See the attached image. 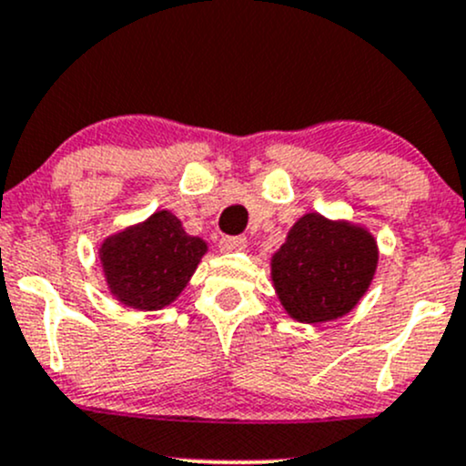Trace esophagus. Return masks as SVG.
Here are the masks:
<instances>
[{
	"instance_id": "obj_1",
	"label": "esophagus",
	"mask_w": 466,
	"mask_h": 466,
	"mask_svg": "<svg viewBox=\"0 0 466 466\" xmlns=\"http://www.w3.org/2000/svg\"><path fill=\"white\" fill-rule=\"evenodd\" d=\"M247 244L248 242L244 235H222L219 238V251H244Z\"/></svg>"
}]
</instances>
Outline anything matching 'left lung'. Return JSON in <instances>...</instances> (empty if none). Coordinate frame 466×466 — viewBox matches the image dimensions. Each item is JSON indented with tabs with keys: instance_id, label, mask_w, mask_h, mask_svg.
Wrapping results in <instances>:
<instances>
[{
	"instance_id": "obj_1",
	"label": "left lung",
	"mask_w": 466,
	"mask_h": 466,
	"mask_svg": "<svg viewBox=\"0 0 466 466\" xmlns=\"http://www.w3.org/2000/svg\"><path fill=\"white\" fill-rule=\"evenodd\" d=\"M378 247L362 228L309 213L273 255V284L299 322H329L358 304L371 284Z\"/></svg>"
}]
</instances>
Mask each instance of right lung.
<instances>
[{
	"label": "right lung",
	"mask_w": 466,
	"mask_h": 466,
	"mask_svg": "<svg viewBox=\"0 0 466 466\" xmlns=\"http://www.w3.org/2000/svg\"><path fill=\"white\" fill-rule=\"evenodd\" d=\"M207 244L184 233L173 213L159 211L139 227L115 235L102 247L111 291L128 307L157 311L187 287Z\"/></svg>",
	"instance_id": "right-lung-1"
}]
</instances>
